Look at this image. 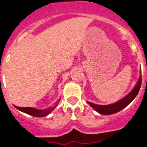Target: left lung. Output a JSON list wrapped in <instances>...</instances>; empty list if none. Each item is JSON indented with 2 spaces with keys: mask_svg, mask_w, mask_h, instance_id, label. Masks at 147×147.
Returning <instances> with one entry per match:
<instances>
[{
  "mask_svg": "<svg viewBox=\"0 0 147 147\" xmlns=\"http://www.w3.org/2000/svg\"><path fill=\"white\" fill-rule=\"evenodd\" d=\"M140 86H141V76H140L139 80L138 81V83L134 88L133 90L131 92L122 99L121 100L118 101V102H115L114 104H111V105H107V106H100V105H96L92 102H88V103L96 111H98L101 115H111V114H115V113L118 112L120 110H122L125 107L129 105L130 102L135 98V96L138 95L139 92V90L140 88Z\"/></svg>",
  "mask_w": 147,
  "mask_h": 147,
  "instance_id": "obj_1",
  "label": "left lung"
}]
</instances>
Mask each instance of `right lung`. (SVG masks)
Listing matches in <instances>:
<instances>
[{
    "instance_id": "obj_1",
    "label": "right lung",
    "mask_w": 147,
    "mask_h": 147,
    "mask_svg": "<svg viewBox=\"0 0 147 147\" xmlns=\"http://www.w3.org/2000/svg\"><path fill=\"white\" fill-rule=\"evenodd\" d=\"M57 103L58 102H56V104H55L54 106H52V107H50L47 109L44 110H38L34 109V108H30V107H18V106H15V107L18 109L19 111H22V112H24L27 115H32L33 117H45L48 115L53 110H54L55 108L57 106Z\"/></svg>"
}]
</instances>
